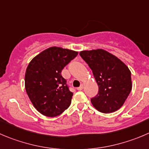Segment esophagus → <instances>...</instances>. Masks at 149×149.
<instances>
[{
    "label": "esophagus",
    "instance_id": "1",
    "mask_svg": "<svg viewBox=\"0 0 149 149\" xmlns=\"http://www.w3.org/2000/svg\"><path fill=\"white\" fill-rule=\"evenodd\" d=\"M83 88H84V85L83 84H81V86H79V87H78L77 89L79 91H81V90H82V89H83Z\"/></svg>",
    "mask_w": 149,
    "mask_h": 149
}]
</instances>
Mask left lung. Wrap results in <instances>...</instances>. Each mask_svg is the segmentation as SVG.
I'll use <instances>...</instances> for the list:
<instances>
[{
  "mask_svg": "<svg viewBox=\"0 0 149 149\" xmlns=\"http://www.w3.org/2000/svg\"><path fill=\"white\" fill-rule=\"evenodd\" d=\"M81 57L92 70L99 91L91 99L100 112L112 113L125 103L132 90L131 72L118 57L102 49L81 51Z\"/></svg>",
  "mask_w": 149,
  "mask_h": 149,
  "instance_id": "8db88e82",
  "label": "left lung"
}]
</instances>
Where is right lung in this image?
<instances>
[{
  "label": "right lung",
  "instance_id": "obj_1",
  "mask_svg": "<svg viewBox=\"0 0 149 149\" xmlns=\"http://www.w3.org/2000/svg\"><path fill=\"white\" fill-rule=\"evenodd\" d=\"M77 55L78 52L52 47L36 55L28 64L24 77L26 92L41 114L54 117L70 106L73 92L61 72Z\"/></svg>",
  "mask_w": 149,
  "mask_h": 149
}]
</instances>
